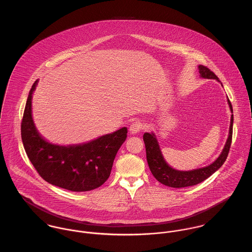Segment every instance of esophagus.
<instances>
[{
	"label": "esophagus",
	"mask_w": 252,
	"mask_h": 252,
	"mask_svg": "<svg viewBox=\"0 0 252 252\" xmlns=\"http://www.w3.org/2000/svg\"><path fill=\"white\" fill-rule=\"evenodd\" d=\"M143 129H144V125H143V123H142L141 121H139V120H136V121H134V122L130 125L129 131H130V133H131V134L135 135V134L140 133Z\"/></svg>",
	"instance_id": "esophagus-1"
}]
</instances>
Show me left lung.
<instances>
[{
	"label": "left lung",
	"instance_id": "left-lung-1",
	"mask_svg": "<svg viewBox=\"0 0 252 252\" xmlns=\"http://www.w3.org/2000/svg\"><path fill=\"white\" fill-rule=\"evenodd\" d=\"M199 72H200L201 76L204 78H212V79H216L219 81L216 73L212 72L206 66L200 65ZM228 104H229L231 111L233 112V108H232V105H231V102L229 99H228ZM233 120H234V116L232 114L230 130H229V137H228L226 144L223 148V151L221 152V154L219 155V157L216 159V161L213 164H211L210 166H207L205 168H201V169H197V170H193V171H187V172L177 171V170L171 168L164 160V157L161 153V150L159 148V145H158L154 134L144 133V142L145 144V151H146V160H147L148 167H149L150 172L152 173L153 177L159 182H161L162 184L170 186V187H174V188L193 186V185H196V184L207 180L208 178H210L226 161V158H227L229 150H230L231 143H232Z\"/></svg>",
	"mask_w": 252,
	"mask_h": 252
}]
</instances>
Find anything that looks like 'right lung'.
<instances>
[{
  "label": "right lung",
  "mask_w": 252,
  "mask_h": 252,
  "mask_svg": "<svg viewBox=\"0 0 252 252\" xmlns=\"http://www.w3.org/2000/svg\"><path fill=\"white\" fill-rule=\"evenodd\" d=\"M32 85L21 121V138L26 154L37 174L48 183L74 192L90 191L104 184L113 160L127 138L123 127L87 144L60 146L45 142L32 118Z\"/></svg>",
  "instance_id": "right-lung-1"
}]
</instances>
